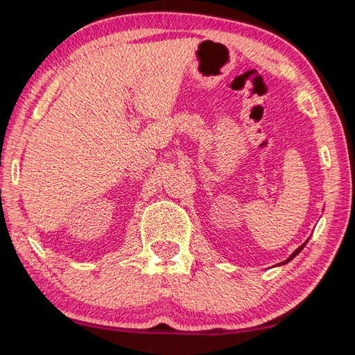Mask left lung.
I'll return each instance as SVG.
<instances>
[{
    "label": "left lung",
    "mask_w": 355,
    "mask_h": 355,
    "mask_svg": "<svg viewBox=\"0 0 355 355\" xmlns=\"http://www.w3.org/2000/svg\"><path fill=\"white\" fill-rule=\"evenodd\" d=\"M307 241H309V240H306V241H304V243H302V245H301L300 248H297V250H296V251H295L293 254H291V256H290V257H288L287 260H284V262H282V263H279V265H285V263H288V262H290V260H293V259H295V257L297 256V254H300V252H301V251L304 250V246H306V245H307Z\"/></svg>",
    "instance_id": "8db88e82"
}]
</instances>
